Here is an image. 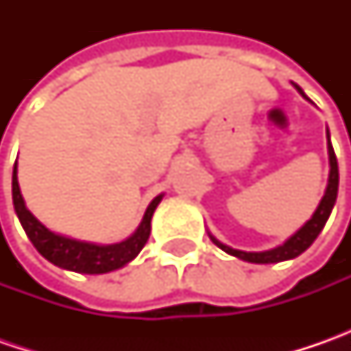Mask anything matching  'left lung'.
<instances>
[{
    "label": "left lung",
    "mask_w": 351,
    "mask_h": 351,
    "mask_svg": "<svg viewBox=\"0 0 351 351\" xmlns=\"http://www.w3.org/2000/svg\"><path fill=\"white\" fill-rule=\"evenodd\" d=\"M291 84H293V82H291ZM293 88L297 89L306 101H311V99L304 95L303 89L299 88L297 84H293ZM326 141H328L326 146H328V164H330V173H328V183H326L324 195H322V199H320L317 210L313 213V217H311V219H308V221H306V223H304L303 226L295 232V234L289 236L281 246H276V248H271V250H263V252H244V250L230 248V246L223 244L219 238H215V236L209 232V238L213 240V244H217L219 248L224 250L226 254H230V256L238 258V260H244V262H250V263H277V262H285V260H293V258L301 256L304 250L308 248V246L317 240V236L322 232V228H324V224H326L328 217H330L332 209H334L336 197H338V182H340V176H338V160H336L334 148H332L330 132H328V128H326Z\"/></svg>",
    "instance_id": "8db88e82"
}]
</instances>
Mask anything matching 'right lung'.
Returning <instances> with one entry per match:
<instances>
[{
    "label": "right lung",
    "instance_id": "add662e5",
    "mask_svg": "<svg viewBox=\"0 0 351 351\" xmlns=\"http://www.w3.org/2000/svg\"><path fill=\"white\" fill-rule=\"evenodd\" d=\"M11 187H13L11 189L13 191V207L19 217L21 226L27 232L29 240L33 242L34 248L38 250V254L62 269L75 271V274H88V276H99V274H109V271L121 269L141 254V250L144 248V244L148 242V236H150L152 215L164 197V193H160L152 199V203L148 205V209L142 217L138 228L123 242L95 244V242L75 240V238L50 230L27 209L25 199L21 195L19 180H17V162L13 166Z\"/></svg>",
    "mask_w": 351,
    "mask_h": 351
}]
</instances>
